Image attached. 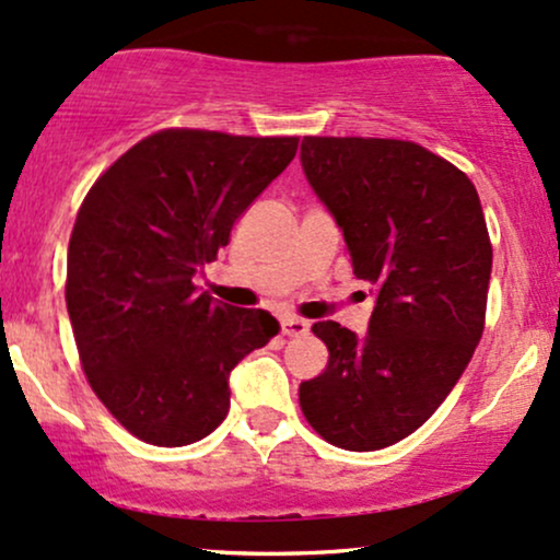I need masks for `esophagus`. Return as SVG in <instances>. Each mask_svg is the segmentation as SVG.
<instances>
[{
	"instance_id": "esophagus-1",
	"label": "esophagus",
	"mask_w": 560,
	"mask_h": 560,
	"mask_svg": "<svg viewBox=\"0 0 560 560\" xmlns=\"http://www.w3.org/2000/svg\"><path fill=\"white\" fill-rule=\"evenodd\" d=\"M311 324L300 316H284L281 318V335L287 337H300V335H308Z\"/></svg>"
}]
</instances>
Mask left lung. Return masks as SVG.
<instances>
[{
    "mask_svg": "<svg viewBox=\"0 0 560 560\" xmlns=\"http://www.w3.org/2000/svg\"><path fill=\"white\" fill-rule=\"evenodd\" d=\"M300 159L355 279L377 287L364 337L337 322L311 327L329 361L300 385V409L340 450H385L444 404L481 340L487 220L470 177L411 140L308 135Z\"/></svg>",
    "mask_w": 560,
    "mask_h": 560,
    "instance_id": "obj_1",
    "label": "left lung"
}]
</instances>
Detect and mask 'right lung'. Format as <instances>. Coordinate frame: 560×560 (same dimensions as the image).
I'll return each instance as SVG.
<instances>
[{
	"instance_id": "right-lung-1",
	"label": "right lung",
	"mask_w": 560,
	"mask_h": 560,
	"mask_svg": "<svg viewBox=\"0 0 560 560\" xmlns=\"http://www.w3.org/2000/svg\"><path fill=\"white\" fill-rule=\"evenodd\" d=\"M300 138L170 127L135 143L77 212L69 308L79 361L135 439L186 446L229 415V374L279 322L199 292L194 276L298 153Z\"/></svg>"
}]
</instances>
